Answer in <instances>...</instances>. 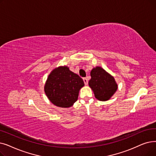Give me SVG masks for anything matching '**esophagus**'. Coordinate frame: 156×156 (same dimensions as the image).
Listing matches in <instances>:
<instances>
[{
  "mask_svg": "<svg viewBox=\"0 0 156 156\" xmlns=\"http://www.w3.org/2000/svg\"><path fill=\"white\" fill-rule=\"evenodd\" d=\"M83 80V82L85 83V85H88V80H87V78H84Z\"/></svg>",
  "mask_w": 156,
  "mask_h": 156,
  "instance_id": "34e87169",
  "label": "esophagus"
}]
</instances>
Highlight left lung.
<instances>
[{
  "label": "left lung",
  "instance_id": "left-lung-1",
  "mask_svg": "<svg viewBox=\"0 0 156 156\" xmlns=\"http://www.w3.org/2000/svg\"><path fill=\"white\" fill-rule=\"evenodd\" d=\"M89 85L96 99L101 101L109 100L116 92L118 85L114 78L101 67H96L90 72Z\"/></svg>",
  "mask_w": 156,
  "mask_h": 156
}]
</instances>
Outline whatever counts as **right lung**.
<instances>
[{
	"mask_svg": "<svg viewBox=\"0 0 156 156\" xmlns=\"http://www.w3.org/2000/svg\"><path fill=\"white\" fill-rule=\"evenodd\" d=\"M85 85L78 74L67 66H60L49 74L44 85V92L53 105L61 108L73 105L78 98L79 91Z\"/></svg>",
	"mask_w": 156,
	"mask_h": 156,
	"instance_id": "right-lung-1",
	"label": "right lung"
}]
</instances>
